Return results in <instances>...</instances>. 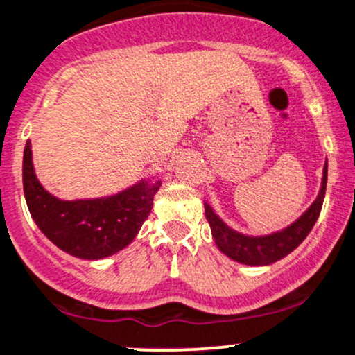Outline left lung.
<instances>
[{
	"mask_svg": "<svg viewBox=\"0 0 355 355\" xmlns=\"http://www.w3.org/2000/svg\"><path fill=\"white\" fill-rule=\"evenodd\" d=\"M327 173L328 166L325 165V168H323L322 189H320L318 197L311 204V207L296 223H293V225L279 231V233L268 234V236H245V234L236 233L231 227H227L207 204H204L206 206L207 223L211 226L216 245L219 246V250L225 255L236 260V262L245 263V266H268V263L284 259L296 246H300L301 241L308 236L311 227L315 226L316 219H318L323 199H325Z\"/></svg>",
	"mask_w": 355,
	"mask_h": 355,
	"instance_id": "8db88e82",
	"label": "left lung"
}]
</instances>
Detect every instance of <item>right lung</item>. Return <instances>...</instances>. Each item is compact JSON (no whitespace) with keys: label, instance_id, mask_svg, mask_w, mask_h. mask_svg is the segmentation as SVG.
Returning a JSON list of instances; mask_svg holds the SVG:
<instances>
[{"label":"right lung","instance_id":"right-lung-1","mask_svg":"<svg viewBox=\"0 0 355 355\" xmlns=\"http://www.w3.org/2000/svg\"><path fill=\"white\" fill-rule=\"evenodd\" d=\"M159 185V180L139 182L105 199L61 200L39 184L30 141L25 144L24 192L30 214L52 243L80 259H103L128 246L151 212Z\"/></svg>","mask_w":355,"mask_h":355}]
</instances>
